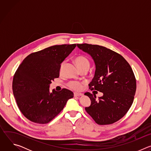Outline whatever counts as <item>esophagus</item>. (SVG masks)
Wrapping results in <instances>:
<instances>
[{"instance_id": "obj_1", "label": "esophagus", "mask_w": 151, "mask_h": 151, "mask_svg": "<svg viewBox=\"0 0 151 151\" xmlns=\"http://www.w3.org/2000/svg\"><path fill=\"white\" fill-rule=\"evenodd\" d=\"M83 94L82 93H74V96H82Z\"/></svg>"}]
</instances>
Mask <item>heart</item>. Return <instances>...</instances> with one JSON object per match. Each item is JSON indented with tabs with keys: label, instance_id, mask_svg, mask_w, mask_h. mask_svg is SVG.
<instances>
[{
	"label": "heart",
	"instance_id": "obj_1",
	"mask_svg": "<svg viewBox=\"0 0 151 151\" xmlns=\"http://www.w3.org/2000/svg\"><path fill=\"white\" fill-rule=\"evenodd\" d=\"M74 61L76 64L77 67L80 70L83 69H89L90 68V61L84 55H79L76 56L74 58ZM64 64H65V62L63 61L60 64V72H61L63 70ZM82 84H83V82H81L79 81H72L68 83V86L69 88H70L72 90H76V91H79V90H81L82 88Z\"/></svg>",
	"mask_w": 151,
	"mask_h": 151
}]
</instances>
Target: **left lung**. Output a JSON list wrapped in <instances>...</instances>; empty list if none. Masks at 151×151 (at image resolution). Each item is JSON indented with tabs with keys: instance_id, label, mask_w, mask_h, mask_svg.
Returning a JSON list of instances; mask_svg holds the SVG:
<instances>
[{
	"instance_id": "obj_1",
	"label": "left lung",
	"mask_w": 151,
	"mask_h": 151,
	"mask_svg": "<svg viewBox=\"0 0 151 151\" xmlns=\"http://www.w3.org/2000/svg\"><path fill=\"white\" fill-rule=\"evenodd\" d=\"M77 46L95 62V75L89 88L103 94L96 100L95 94L85 93L91 105L85 109L97 124H112L121 119L133 104L136 91L133 71L122 55L110 49L88 44Z\"/></svg>"
}]
</instances>
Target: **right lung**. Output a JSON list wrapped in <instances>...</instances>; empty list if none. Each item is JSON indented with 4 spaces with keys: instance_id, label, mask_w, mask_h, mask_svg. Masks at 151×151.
Returning <instances> with one entry per match:
<instances>
[{
    "instance_id": "right-lung-1",
    "label": "right lung",
    "mask_w": 151,
    "mask_h": 151,
    "mask_svg": "<svg viewBox=\"0 0 151 151\" xmlns=\"http://www.w3.org/2000/svg\"><path fill=\"white\" fill-rule=\"evenodd\" d=\"M76 44L54 45L33 52L26 57L16 70L12 90L21 112L35 123L50 122L73 97L72 91L63 88L50 92V85L59 77L60 66Z\"/></svg>"
}]
</instances>
